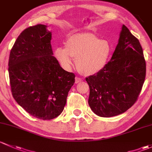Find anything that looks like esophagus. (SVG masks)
I'll list each match as a JSON object with an SVG mask.
<instances>
[{
	"label": "esophagus",
	"instance_id": "1",
	"mask_svg": "<svg viewBox=\"0 0 152 152\" xmlns=\"http://www.w3.org/2000/svg\"><path fill=\"white\" fill-rule=\"evenodd\" d=\"M82 81V79L80 77H75V83H79Z\"/></svg>",
	"mask_w": 152,
	"mask_h": 152
}]
</instances>
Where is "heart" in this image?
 <instances>
[{"label":"heart","mask_w":152,"mask_h":152,"mask_svg":"<svg viewBox=\"0 0 152 152\" xmlns=\"http://www.w3.org/2000/svg\"><path fill=\"white\" fill-rule=\"evenodd\" d=\"M65 47L55 49L56 60L64 69L70 70L74 58L78 70L86 75H94L104 69L112 51L108 42L90 33L71 36L66 41Z\"/></svg>","instance_id":"b5f03b06"}]
</instances>
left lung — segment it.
Wrapping results in <instances>:
<instances>
[{
  "label": "left lung",
  "instance_id": "obj_1",
  "mask_svg": "<svg viewBox=\"0 0 152 152\" xmlns=\"http://www.w3.org/2000/svg\"><path fill=\"white\" fill-rule=\"evenodd\" d=\"M146 77V61L138 39L123 25L118 43L104 69L86 78L88 104L101 117L126 112L137 101Z\"/></svg>",
  "mask_w": 152,
  "mask_h": 152
}]
</instances>
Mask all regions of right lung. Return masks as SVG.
<instances>
[{"label": "right lung", "instance_id": "1", "mask_svg": "<svg viewBox=\"0 0 152 152\" xmlns=\"http://www.w3.org/2000/svg\"><path fill=\"white\" fill-rule=\"evenodd\" d=\"M51 39L45 25L25 29L12 47L9 60L14 99L30 115L42 120L61 113L75 77L53 56Z\"/></svg>", "mask_w": 152, "mask_h": 152}]
</instances>
